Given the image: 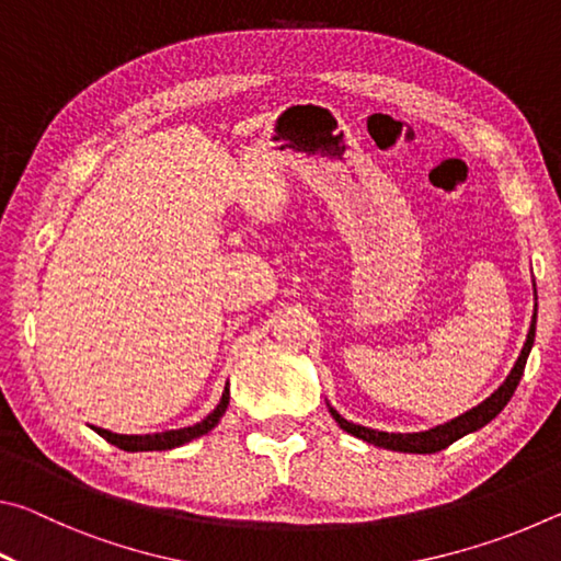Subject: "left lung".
Here are the masks:
<instances>
[{
    "mask_svg": "<svg viewBox=\"0 0 561 561\" xmlns=\"http://www.w3.org/2000/svg\"><path fill=\"white\" fill-rule=\"evenodd\" d=\"M535 299H537V289H535ZM535 329H537V301H535V314H531V324L527 331L525 346H522L515 366H512V371L507 374L505 381L500 383L497 391L488 396L482 403L470 408V411H465L462 415L453 417V421H448V423L435 425V428L421 431V433H386V431H374V428H366V425L351 423L336 411V408H331L327 403L329 413L334 415V421L339 423L341 431L356 435V438L371 443V445H376V448H386V450H396V453H417V455L445 450L455 440H460L462 435L485 428L492 417H495L502 408L507 405L512 393H515V388L519 386L522 374H525L529 351H531V346H535Z\"/></svg>",
    "mask_w": 561,
    "mask_h": 561,
    "instance_id": "left-lung-1",
    "label": "left lung"
}]
</instances>
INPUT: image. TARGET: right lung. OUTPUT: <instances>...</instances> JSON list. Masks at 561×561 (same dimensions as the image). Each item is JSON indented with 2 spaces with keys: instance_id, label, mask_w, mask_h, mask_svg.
Here are the masks:
<instances>
[{
  "instance_id": "add662e5",
  "label": "right lung",
  "mask_w": 561,
  "mask_h": 561,
  "mask_svg": "<svg viewBox=\"0 0 561 561\" xmlns=\"http://www.w3.org/2000/svg\"><path fill=\"white\" fill-rule=\"evenodd\" d=\"M227 405H230V388L225 383V391L220 403L215 405L213 413H207L201 423L187 425V428H178V431H163V433H148V435H123V433H111L106 428H99V425H91V431H96L103 440H108L111 445H116L121 450L128 453H144V450H173L185 445L190 440L201 438V435L210 433L220 417L225 415Z\"/></svg>"
}]
</instances>
